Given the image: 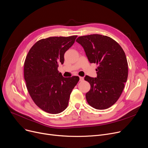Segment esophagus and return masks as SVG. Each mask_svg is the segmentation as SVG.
<instances>
[{"label":"esophagus","instance_id":"obj_1","mask_svg":"<svg viewBox=\"0 0 148 148\" xmlns=\"http://www.w3.org/2000/svg\"><path fill=\"white\" fill-rule=\"evenodd\" d=\"M80 82H82V81H83V80H84V78H83V77H80Z\"/></svg>","mask_w":148,"mask_h":148}]
</instances>
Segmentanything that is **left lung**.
<instances>
[{
	"label": "left lung",
	"instance_id": "1",
	"mask_svg": "<svg viewBox=\"0 0 148 148\" xmlns=\"http://www.w3.org/2000/svg\"><path fill=\"white\" fill-rule=\"evenodd\" d=\"M76 42L85 50L89 62L97 63V77H85L91 89L86 94L88 104L105 110L119 99L127 81L128 66L123 49L112 38L100 34L80 36Z\"/></svg>",
	"mask_w": 148,
	"mask_h": 148
}]
</instances>
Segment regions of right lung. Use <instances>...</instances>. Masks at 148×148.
<instances>
[{
	"label": "right lung",
	"instance_id": "obj_1",
	"mask_svg": "<svg viewBox=\"0 0 148 148\" xmlns=\"http://www.w3.org/2000/svg\"><path fill=\"white\" fill-rule=\"evenodd\" d=\"M77 36L51 37L37 42L24 63V78L36 105L50 114H59L68 105L70 94L79 80L78 76L63 77L57 68L64 54Z\"/></svg>",
	"mask_w": 148,
	"mask_h": 148
}]
</instances>
